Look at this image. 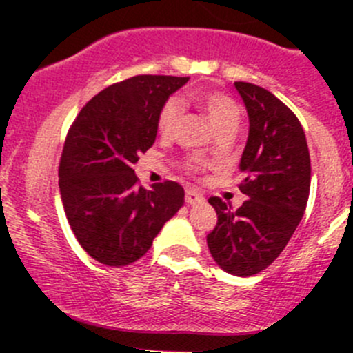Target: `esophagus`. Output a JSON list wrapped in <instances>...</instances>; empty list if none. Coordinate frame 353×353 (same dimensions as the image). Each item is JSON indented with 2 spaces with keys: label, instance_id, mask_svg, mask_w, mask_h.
Wrapping results in <instances>:
<instances>
[{
  "label": "esophagus",
  "instance_id": "1",
  "mask_svg": "<svg viewBox=\"0 0 353 353\" xmlns=\"http://www.w3.org/2000/svg\"><path fill=\"white\" fill-rule=\"evenodd\" d=\"M205 198H203L201 193H198L196 190H186V203L188 205H196V203H203Z\"/></svg>",
  "mask_w": 353,
  "mask_h": 353
}]
</instances>
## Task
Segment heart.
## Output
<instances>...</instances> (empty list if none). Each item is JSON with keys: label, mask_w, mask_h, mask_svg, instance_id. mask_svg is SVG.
<instances>
[{"label": "heart", "mask_w": 353, "mask_h": 353, "mask_svg": "<svg viewBox=\"0 0 353 353\" xmlns=\"http://www.w3.org/2000/svg\"><path fill=\"white\" fill-rule=\"evenodd\" d=\"M193 101L205 110L208 119L219 133L237 130L241 123V108L232 97L216 90H199L193 94ZM184 112V104L179 97H170L160 109L157 117V130L162 137H170L179 124L181 116ZM188 170H198L199 162L196 159H190L186 162Z\"/></svg>", "instance_id": "b5f03b06"}]
</instances>
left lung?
I'll list each match as a JSON object with an SVG mask.
<instances>
[{"label":"left lung","mask_w":353,"mask_h":353,"mask_svg":"<svg viewBox=\"0 0 353 353\" xmlns=\"http://www.w3.org/2000/svg\"><path fill=\"white\" fill-rule=\"evenodd\" d=\"M249 116V137L241 159L245 174L239 190L248 199L237 210L219 196L208 199L216 225L206 236L216 265L251 276L268 268L285 249L305 212L311 159L301 121L272 92L236 81Z\"/></svg>","instance_id":"1"}]
</instances>
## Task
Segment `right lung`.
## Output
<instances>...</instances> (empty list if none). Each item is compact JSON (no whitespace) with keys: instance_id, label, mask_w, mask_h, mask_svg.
Listing matches in <instances>:
<instances>
[{"instance_id":"1","label":"right lung","mask_w":353,"mask_h":353,"mask_svg":"<svg viewBox=\"0 0 353 353\" xmlns=\"http://www.w3.org/2000/svg\"><path fill=\"white\" fill-rule=\"evenodd\" d=\"M188 77L140 74L92 97L66 134L59 191L74 237L99 263L126 266L150 249L184 203L174 181L138 184L133 163L154 145L157 117Z\"/></svg>"}]
</instances>
